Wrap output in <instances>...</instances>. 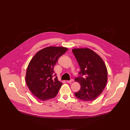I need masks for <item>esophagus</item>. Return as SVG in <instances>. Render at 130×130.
<instances>
[{
	"label": "esophagus",
	"mask_w": 130,
	"mask_h": 130,
	"mask_svg": "<svg viewBox=\"0 0 130 130\" xmlns=\"http://www.w3.org/2000/svg\"><path fill=\"white\" fill-rule=\"evenodd\" d=\"M73 81H74V80H73V79H71L70 80H67V81H66V82H67V83H70L72 82Z\"/></svg>",
	"instance_id": "obj_1"
}]
</instances>
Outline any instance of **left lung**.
Wrapping results in <instances>:
<instances>
[{"label": "left lung", "mask_w": 130, "mask_h": 130, "mask_svg": "<svg viewBox=\"0 0 130 130\" xmlns=\"http://www.w3.org/2000/svg\"><path fill=\"white\" fill-rule=\"evenodd\" d=\"M80 67L79 74L83 77L75 79L81 85L75 92L77 98L85 101L94 100L104 90L107 81L106 65L99 55L88 48L72 50Z\"/></svg>", "instance_id": "obj_1"}]
</instances>
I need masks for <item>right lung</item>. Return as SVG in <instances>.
<instances>
[{
    "label": "right lung",
    "instance_id": "obj_1",
    "mask_svg": "<svg viewBox=\"0 0 130 130\" xmlns=\"http://www.w3.org/2000/svg\"><path fill=\"white\" fill-rule=\"evenodd\" d=\"M64 47L50 46L37 52L31 60L26 74L28 87L34 96L46 101L56 96L62 83L54 74L53 67L58 59L66 52Z\"/></svg>",
    "mask_w": 130,
    "mask_h": 130
}]
</instances>
